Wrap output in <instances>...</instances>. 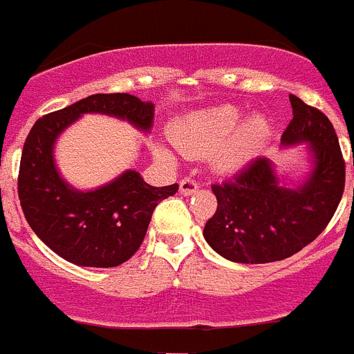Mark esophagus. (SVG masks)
Wrapping results in <instances>:
<instances>
[{"label": "esophagus", "mask_w": 354, "mask_h": 354, "mask_svg": "<svg viewBox=\"0 0 354 354\" xmlns=\"http://www.w3.org/2000/svg\"><path fill=\"white\" fill-rule=\"evenodd\" d=\"M179 192H180V195L189 196V195H193V193L198 192V184H196V180H193V179H183L179 184Z\"/></svg>", "instance_id": "obj_1"}]
</instances>
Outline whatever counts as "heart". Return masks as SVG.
Wrapping results in <instances>:
<instances>
[{
    "label": "heart",
    "mask_w": 354,
    "mask_h": 354,
    "mask_svg": "<svg viewBox=\"0 0 354 354\" xmlns=\"http://www.w3.org/2000/svg\"><path fill=\"white\" fill-rule=\"evenodd\" d=\"M243 113L237 106L221 104L196 109L184 115L171 131V142L187 156L214 154V165L221 174L239 171L259 154L270 138V122L264 115ZM158 156L174 162V156L159 147Z\"/></svg>",
    "instance_id": "1"
}]
</instances>
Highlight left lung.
Here are the masks:
<instances>
[{
    "label": "left lung",
    "mask_w": 354,
    "mask_h": 354,
    "mask_svg": "<svg viewBox=\"0 0 354 354\" xmlns=\"http://www.w3.org/2000/svg\"><path fill=\"white\" fill-rule=\"evenodd\" d=\"M292 120L282 147L306 145L310 168L287 183L268 158H257L232 180L214 184V216L204 237L221 257L241 264L283 261L323 232L344 193L346 162L335 129L324 113L289 95ZM354 165V158H353Z\"/></svg>",
    "instance_id": "left-lung-1"
}]
</instances>
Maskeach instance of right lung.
I'll list each match as a JSON object with an SVG mask.
<instances>
[{"label":"right lung","instance_id":"obj_1","mask_svg":"<svg viewBox=\"0 0 354 354\" xmlns=\"http://www.w3.org/2000/svg\"><path fill=\"white\" fill-rule=\"evenodd\" d=\"M129 122L142 133L154 126V104L131 93H95L39 118L21 156L17 192L33 232L62 259L84 268H115L136 253L152 211L179 186L154 187L136 170L122 171L93 189H77L62 177L55 145L83 115Z\"/></svg>","mask_w":354,"mask_h":354}]
</instances>
